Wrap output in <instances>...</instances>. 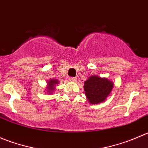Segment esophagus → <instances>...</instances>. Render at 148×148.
Here are the masks:
<instances>
[{
	"mask_svg": "<svg viewBox=\"0 0 148 148\" xmlns=\"http://www.w3.org/2000/svg\"><path fill=\"white\" fill-rule=\"evenodd\" d=\"M69 80L71 82H76L77 81V78H76V77H69Z\"/></svg>",
	"mask_w": 148,
	"mask_h": 148,
	"instance_id": "1",
	"label": "esophagus"
}]
</instances>
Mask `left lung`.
I'll return each instance as SVG.
<instances>
[{"label":"left lung","instance_id":"1","mask_svg":"<svg viewBox=\"0 0 148 148\" xmlns=\"http://www.w3.org/2000/svg\"><path fill=\"white\" fill-rule=\"evenodd\" d=\"M113 88L112 82L107 78L92 76L84 82L85 95L91 104H96L104 102Z\"/></svg>","mask_w":148,"mask_h":148}]
</instances>
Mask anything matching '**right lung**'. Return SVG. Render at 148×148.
I'll return each instance as SVG.
<instances>
[{"instance_id":"obj_1","label":"right lung","mask_w":148,"mask_h":148,"mask_svg":"<svg viewBox=\"0 0 148 148\" xmlns=\"http://www.w3.org/2000/svg\"><path fill=\"white\" fill-rule=\"evenodd\" d=\"M47 84H48V86H47V89H47L46 92H47L49 94H52V92L54 91L55 86L59 84V81H58L57 79H50L49 82H48Z\"/></svg>"}]
</instances>
